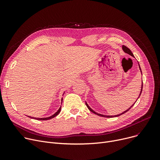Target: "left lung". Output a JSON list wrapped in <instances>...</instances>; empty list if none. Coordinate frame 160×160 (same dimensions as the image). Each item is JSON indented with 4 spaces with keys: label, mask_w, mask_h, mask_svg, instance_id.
I'll use <instances>...</instances> for the list:
<instances>
[{
    "label": "left lung",
    "mask_w": 160,
    "mask_h": 160,
    "mask_svg": "<svg viewBox=\"0 0 160 160\" xmlns=\"http://www.w3.org/2000/svg\"><path fill=\"white\" fill-rule=\"evenodd\" d=\"M122 49H123V50L124 51L126 52V53H128V54H130V55H131L132 56H133V57H134V56L133 55V54H132V51L131 50L127 47H126L125 45H123L122 46ZM139 68H140V67H139ZM140 70H141V68H140ZM142 86H141V93H140V94H139V97H140V95H141V92H142ZM135 104V103H134ZM134 104L129 108V109H128L127 110H126V111H124V112H122V113H121V114H119V115H113V116H111V115H102V114H99V113H96L95 111H93V110H92V109L88 106V104L86 102V106H87V107H88V108L89 109V110L91 112H93V113H95V114H96V115H99V116H101V117H108V118H110V117H118V116H120V115H122V114H124V113H125L126 112H127L134 105Z\"/></svg>",
    "instance_id": "obj_1"
}]
</instances>
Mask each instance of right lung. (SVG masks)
Returning <instances> with one entry per match:
<instances>
[{"label": "right lung", "mask_w": 160, "mask_h": 160, "mask_svg": "<svg viewBox=\"0 0 160 160\" xmlns=\"http://www.w3.org/2000/svg\"><path fill=\"white\" fill-rule=\"evenodd\" d=\"M62 100H63V98H62ZM61 111V107L59 108V110H58L57 112H56L53 115L50 116V117H46V118H35V117H30V118H33V119H37V120H41V121H44V120H48V119H50L52 118H54V117H56V115H58L59 113H60Z\"/></svg>", "instance_id": "right-lung-1"}]
</instances>
